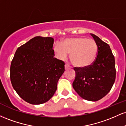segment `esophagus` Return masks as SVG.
<instances>
[{"label": "esophagus", "mask_w": 126, "mask_h": 126, "mask_svg": "<svg viewBox=\"0 0 126 126\" xmlns=\"http://www.w3.org/2000/svg\"><path fill=\"white\" fill-rule=\"evenodd\" d=\"M64 66H65V69H70V68L71 67H70V65H69V64H67V63H66V64H65Z\"/></svg>", "instance_id": "obj_1"}]
</instances>
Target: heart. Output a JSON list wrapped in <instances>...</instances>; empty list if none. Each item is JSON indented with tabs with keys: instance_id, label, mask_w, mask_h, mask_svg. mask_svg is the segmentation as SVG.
I'll return each instance as SVG.
<instances>
[{
	"instance_id": "obj_1",
	"label": "heart",
	"mask_w": 126,
	"mask_h": 126,
	"mask_svg": "<svg viewBox=\"0 0 126 126\" xmlns=\"http://www.w3.org/2000/svg\"><path fill=\"white\" fill-rule=\"evenodd\" d=\"M56 57L64 60L70 53V60L78 67H85L92 64L96 59L98 46L92 39L75 37L65 39L61 44L57 43L53 47Z\"/></svg>"
}]
</instances>
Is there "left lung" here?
<instances>
[{
	"instance_id": "8db88e82",
	"label": "left lung",
	"mask_w": 126,
	"mask_h": 126,
	"mask_svg": "<svg viewBox=\"0 0 126 126\" xmlns=\"http://www.w3.org/2000/svg\"><path fill=\"white\" fill-rule=\"evenodd\" d=\"M98 46L96 59L92 64L85 67H74L76 76L73 88L86 100L96 101L106 95L115 82V59L107 43L91 34Z\"/></svg>"
}]
</instances>
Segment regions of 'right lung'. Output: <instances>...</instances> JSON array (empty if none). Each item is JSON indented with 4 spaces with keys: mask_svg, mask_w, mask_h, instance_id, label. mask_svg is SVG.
<instances>
[{
    "mask_svg": "<svg viewBox=\"0 0 126 126\" xmlns=\"http://www.w3.org/2000/svg\"><path fill=\"white\" fill-rule=\"evenodd\" d=\"M53 43L51 37H34L18 47L11 62L13 88L22 99L31 104L48 101L64 72V62L54 57Z\"/></svg>",
    "mask_w": 126,
    "mask_h": 126,
    "instance_id": "1",
    "label": "right lung"
}]
</instances>
